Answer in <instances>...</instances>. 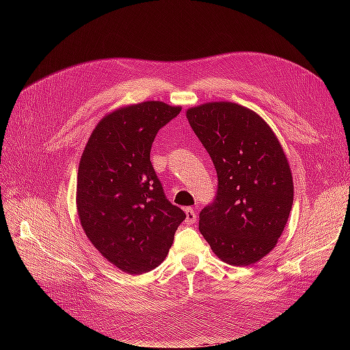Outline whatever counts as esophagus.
<instances>
[{
	"label": "esophagus",
	"instance_id": "obj_1",
	"mask_svg": "<svg viewBox=\"0 0 350 350\" xmlns=\"http://www.w3.org/2000/svg\"><path fill=\"white\" fill-rule=\"evenodd\" d=\"M185 215H187L185 221H187L188 225H193V224H196V221H197V215H196L194 208H191V207H187V208H185Z\"/></svg>",
	"mask_w": 350,
	"mask_h": 350
}]
</instances>
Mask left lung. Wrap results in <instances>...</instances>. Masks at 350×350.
Here are the masks:
<instances>
[{
	"label": "left lung",
	"mask_w": 350,
	"mask_h": 350,
	"mask_svg": "<svg viewBox=\"0 0 350 350\" xmlns=\"http://www.w3.org/2000/svg\"><path fill=\"white\" fill-rule=\"evenodd\" d=\"M187 118L217 172V193L200 211L198 229L216 256L250 266L276 247L293 204V181L269 124L232 102H208Z\"/></svg>",
	"instance_id": "left-lung-1"
}]
</instances>
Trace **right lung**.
I'll return each mask as SVG.
<instances>
[{"label": "right lung", "instance_id": "right-lung-1", "mask_svg": "<svg viewBox=\"0 0 350 350\" xmlns=\"http://www.w3.org/2000/svg\"><path fill=\"white\" fill-rule=\"evenodd\" d=\"M181 112L159 100L116 109L99 121L77 174L83 230L115 267L142 274L167 256L184 211L163 193L150 162L157 131Z\"/></svg>", "mask_w": 350, "mask_h": 350}]
</instances>
